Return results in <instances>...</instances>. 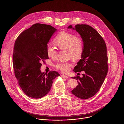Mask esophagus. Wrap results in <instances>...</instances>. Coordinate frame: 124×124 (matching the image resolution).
I'll return each mask as SVG.
<instances>
[{"mask_svg": "<svg viewBox=\"0 0 124 124\" xmlns=\"http://www.w3.org/2000/svg\"><path fill=\"white\" fill-rule=\"evenodd\" d=\"M61 77H62V78H68V77L67 76H66V75H64V74L62 75H61Z\"/></svg>", "mask_w": 124, "mask_h": 124, "instance_id": "obj_1", "label": "esophagus"}]
</instances>
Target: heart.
<instances>
[{
	"mask_svg": "<svg viewBox=\"0 0 124 124\" xmlns=\"http://www.w3.org/2000/svg\"><path fill=\"white\" fill-rule=\"evenodd\" d=\"M54 42L60 49L67 50L68 56L74 60L79 59L83 52L84 44L82 39L73 34L66 31L59 32L54 39ZM47 54L49 58H56L57 52L53 45L49 43L47 45ZM72 66L71 62H59L55 65V67L63 72H67Z\"/></svg>",
	"mask_w": 124,
	"mask_h": 124,
	"instance_id": "obj_1",
	"label": "heart"
}]
</instances>
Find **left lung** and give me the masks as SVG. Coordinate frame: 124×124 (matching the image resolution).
Segmentation results:
<instances>
[{"label": "left lung", "instance_id": "obj_1", "mask_svg": "<svg viewBox=\"0 0 124 124\" xmlns=\"http://www.w3.org/2000/svg\"><path fill=\"white\" fill-rule=\"evenodd\" d=\"M70 25L68 28H72ZM84 42L81 59L73 71H84L82 78L72 77L78 85L71 91L72 94L82 100L93 96L100 89L108 72V57L106 44L99 32L87 24H76L75 28Z\"/></svg>", "mask_w": 124, "mask_h": 124}]
</instances>
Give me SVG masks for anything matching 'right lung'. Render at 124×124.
<instances>
[{
	"mask_svg": "<svg viewBox=\"0 0 124 124\" xmlns=\"http://www.w3.org/2000/svg\"><path fill=\"white\" fill-rule=\"evenodd\" d=\"M56 30L50 25L34 24L21 33L15 42L14 72L23 92L31 98L39 99L47 94L53 79L59 76L56 71L45 74L40 69L42 63L49 59L47 44Z\"/></svg>",
	"mask_w": 124,
	"mask_h": 124,
	"instance_id": "add662e5",
	"label": "right lung"
}]
</instances>
